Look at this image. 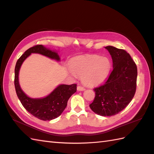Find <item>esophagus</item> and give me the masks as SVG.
Listing matches in <instances>:
<instances>
[{
  "instance_id": "esophagus-1",
  "label": "esophagus",
  "mask_w": 154,
  "mask_h": 154,
  "mask_svg": "<svg viewBox=\"0 0 154 154\" xmlns=\"http://www.w3.org/2000/svg\"><path fill=\"white\" fill-rule=\"evenodd\" d=\"M77 90H78V91H83V90H85V88H84V87L81 86H77Z\"/></svg>"
}]
</instances>
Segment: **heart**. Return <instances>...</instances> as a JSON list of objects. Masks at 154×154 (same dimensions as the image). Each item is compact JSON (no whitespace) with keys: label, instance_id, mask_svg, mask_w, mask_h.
<instances>
[{"label":"heart","instance_id":"1","mask_svg":"<svg viewBox=\"0 0 154 154\" xmlns=\"http://www.w3.org/2000/svg\"><path fill=\"white\" fill-rule=\"evenodd\" d=\"M111 67L109 58L98 55L78 58L70 64L72 72L77 76H82L83 83L88 86L97 85L104 81L108 76Z\"/></svg>","mask_w":154,"mask_h":154}]
</instances>
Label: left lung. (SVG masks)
Wrapping results in <instances>:
<instances>
[{
  "label": "left lung",
  "mask_w": 154,
  "mask_h": 154,
  "mask_svg": "<svg viewBox=\"0 0 154 154\" xmlns=\"http://www.w3.org/2000/svg\"><path fill=\"white\" fill-rule=\"evenodd\" d=\"M105 48L112 56L113 70L107 81L94 90L96 96L90 108L100 116H112L123 110L133 99L137 70L136 63L124 50L112 46Z\"/></svg>",
  "instance_id": "8db88e82"
}]
</instances>
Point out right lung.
Listing matches in <instances>:
<instances>
[{
	"mask_svg": "<svg viewBox=\"0 0 154 154\" xmlns=\"http://www.w3.org/2000/svg\"><path fill=\"white\" fill-rule=\"evenodd\" d=\"M32 53H37L51 59L60 60L58 53L46 48L42 45H36L25 51L18 58L14 69V86L18 99L24 108L34 117L41 120H51L58 118L67 106L70 96L76 92V84H61L52 91L48 96L42 98H31L22 90L18 82V74L22 64Z\"/></svg>",
	"mask_w": 154,
	"mask_h": 154,
	"instance_id": "add662e5",
	"label": "right lung"
}]
</instances>
